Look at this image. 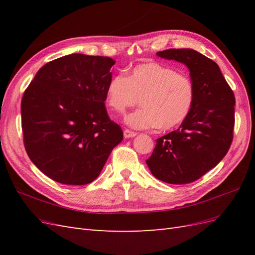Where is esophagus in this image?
<instances>
[{"label": "esophagus", "instance_id": "34e87169", "mask_svg": "<svg viewBox=\"0 0 255 255\" xmlns=\"http://www.w3.org/2000/svg\"><path fill=\"white\" fill-rule=\"evenodd\" d=\"M123 135H125L126 138H132V137H135L137 135V133L133 132V130H129V129L126 128L125 132H123Z\"/></svg>", "mask_w": 255, "mask_h": 255}]
</instances>
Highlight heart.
Here are the masks:
<instances>
[{"label":"heart","instance_id":"b5f03b06","mask_svg":"<svg viewBox=\"0 0 255 255\" xmlns=\"http://www.w3.org/2000/svg\"><path fill=\"white\" fill-rule=\"evenodd\" d=\"M195 96L194 83L188 75L155 61L136 65L128 76L116 74L106 85L107 105L119 114L135 106L141 98V109L126 117V122L134 128L177 127L190 114Z\"/></svg>","mask_w":255,"mask_h":255}]
</instances>
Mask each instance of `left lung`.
Segmentation results:
<instances>
[{
	"mask_svg": "<svg viewBox=\"0 0 255 255\" xmlns=\"http://www.w3.org/2000/svg\"><path fill=\"white\" fill-rule=\"evenodd\" d=\"M161 58L186 65L195 86V102L176 130L156 140L146 165L156 179L188 184L226 156L233 140L235 97L214 60L191 49L157 52Z\"/></svg>",
	"mask_w": 255,
	"mask_h": 255,
	"instance_id": "left-lung-1",
	"label": "left lung"
}]
</instances>
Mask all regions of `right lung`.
I'll list each match as a JSON object with an SVG mask.
<instances>
[{
	"label": "right lung",
	"instance_id": "add662e5",
	"mask_svg": "<svg viewBox=\"0 0 255 255\" xmlns=\"http://www.w3.org/2000/svg\"><path fill=\"white\" fill-rule=\"evenodd\" d=\"M115 60L70 54L39 69L21 101L23 142L28 157L53 181H95L116 145L119 125L105 109Z\"/></svg>",
	"mask_w": 255,
	"mask_h": 255
}]
</instances>
